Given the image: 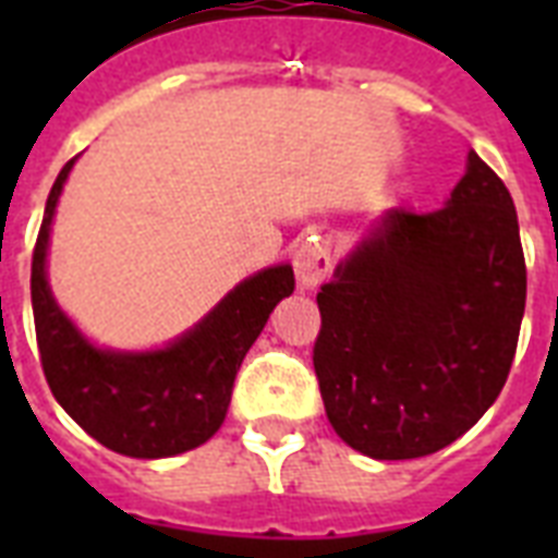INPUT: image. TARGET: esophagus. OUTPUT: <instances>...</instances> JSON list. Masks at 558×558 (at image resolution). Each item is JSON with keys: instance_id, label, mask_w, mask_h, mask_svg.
Masks as SVG:
<instances>
[{"instance_id": "esophagus-1", "label": "esophagus", "mask_w": 558, "mask_h": 558, "mask_svg": "<svg viewBox=\"0 0 558 558\" xmlns=\"http://www.w3.org/2000/svg\"><path fill=\"white\" fill-rule=\"evenodd\" d=\"M292 266H295L298 283L304 289H315L332 271L330 243L327 240H304L295 248Z\"/></svg>"}]
</instances>
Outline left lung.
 Segmentation results:
<instances>
[{
    "instance_id": "obj_1",
    "label": "left lung",
    "mask_w": 558,
    "mask_h": 558,
    "mask_svg": "<svg viewBox=\"0 0 558 558\" xmlns=\"http://www.w3.org/2000/svg\"><path fill=\"white\" fill-rule=\"evenodd\" d=\"M327 420L376 460L440 451L510 376L527 301L515 205L475 150L437 210L393 208L318 292Z\"/></svg>"
}]
</instances>
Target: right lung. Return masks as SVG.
Masks as SVG:
<instances>
[{"instance_id": "1", "label": "right lung", "mask_w": 558, "mask_h": 558, "mask_svg": "<svg viewBox=\"0 0 558 558\" xmlns=\"http://www.w3.org/2000/svg\"><path fill=\"white\" fill-rule=\"evenodd\" d=\"M65 161L48 193L31 257V304L43 373L54 399L83 432L126 458H170L214 437L226 420L234 376L245 353L292 295V266H271L228 292L187 336L156 353L92 348L60 313L46 280L48 228L72 170Z\"/></svg>"}]
</instances>
